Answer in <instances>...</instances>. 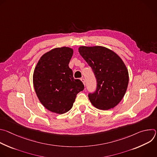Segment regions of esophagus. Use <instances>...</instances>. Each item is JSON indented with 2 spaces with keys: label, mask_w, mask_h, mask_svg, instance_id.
Listing matches in <instances>:
<instances>
[{
  "label": "esophagus",
  "mask_w": 157,
  "mask_h": 157,
  "mask_svg": "<svg viewBox=\"0 0 157 157\" xmlns=\"http://www.w3.org/2000/svg\"><path fill=\"white\" fill-rule=\"evenodd\" d=\"M81 80L82 81V82H83V84L85 85V79H84V78H81Z\"/></svg>",
  "instance_id": "obj_1"
}]
</instances>
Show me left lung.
Segmentation results:
<instances>
[{
  "label": "left lung",
  "mask_w": 157,
  "mask_h": 157,
  "mask_svg": "<svg viewBox=\"0 0 157 157\" xmlns=\"http://www.w3.org/2000/svg\"><path fill=\"white\" fill-rule=\"evenodd\" d=\"M78 50L97 79L96 91L88 95L91 104L103 110L114 108L124 98L128 84V70L124 61L104 47L82 46Z\"/></svg>",
  "instance_id": "1"
}]
</instances>
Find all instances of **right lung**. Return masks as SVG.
Wrapping results in <instances>:
<instances>
[{
  "label": "right lung",
  "instance_id": "1",
  "mask_svg": "<svg viewBox=\"0 0 157 157\" xmlns=\"http://www.w3.org/2000/svg\"><path fill=\"white\" fill-rule=\"evenodd\" d=\"M73 50L69 47L52 49L44 53L35 68L33 82L43 105L52 113L62 114L73 107L76 95L84 87L73 78L69 63Z\"/></svg>",
  "mask_w": 157,
  "mask_h": 157
}]
</instances>
